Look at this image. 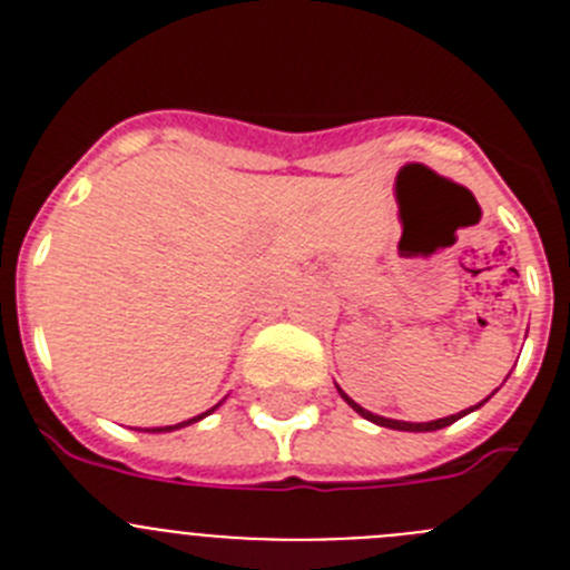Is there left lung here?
<instances>
[{"label": "left lung", "instance_id": "left-lung-1", "mask_svg": "<svg viewBox=\"0 0 570 570\" xmlns=\"http://www.w3.org/2000/svg\"><path fill=\"white\" fill-rule=\"evenodd\" d=\"M342 394V391H340ZM342 400L347 402V405L354 407L356 414L360 416H365V420H371V422H376V425H382V428H394V431H440V428H445V425H454L456 420H460V416H465L468 411H473V407H468V411H462V414H454V416H445V420H434V422H400V420H385V416H376V414H371V411H365V407L362 405H356L354 400H351V396L347 394H342ZM485 402V400H482ZM480 402V405H482ZM476 405V407H480Z\"/></svg>", "mask_w": 570, "mask_h": 570}]
</instances>
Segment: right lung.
Segmentation results:
<instances>
[{"mask_svg":"<svg viewBox=\"0 0 570 570\" xmlns=\"http://www.w3.org/2000/svg\"><path fill=\"white\" fill-rule=\"evenodd\" d=\"M210 414V411H208ZM205 414H199V416H194V420H188V422H179V425H168V428H150V431H174V428H183V425H190V422H199L203 420Z\"/></svg>","mask_w":570,"mask_h":570,"instance_id":"1","label":"right lung"}]
</instances>
